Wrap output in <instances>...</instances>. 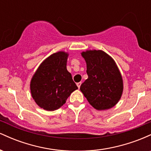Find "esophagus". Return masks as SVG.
I'll list each match as a JSON object with an SVG mask.
<instances>
[{"label": "esophagus", "instance_id": "esophagus-1", "mask_svg": "<svg viewBox=\"0 0 151 151\" xmlns=\"http://www.w3.org/2000/svg\"><path fill=\"white\" fill-rule=\"evenodd\" d=\"M81 82L80 81V82H78V83H77V86H78V88H80V86H81Z\"/></svg>", "mask_w": 151, "mask_h": 151}]
</instances>
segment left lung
<instances>
[{
	"mask_svg": "<svg viewBox=\"0 0 151 151\" xmlns=\"http://www.w3.org/2000/svg\"><path fill=\"white\" fill-rule=\"evenodd\" d=\"M81 55L86 61L88 75L81 91L96 110L114 107L124 90L122 76L115 61L102 50H86Z\"/></svg>",
	"mask_w": 151,
	"mask_h": 151,
	"instance_id": "8db88e82",
	"label": "left lung"
}]
</instances>
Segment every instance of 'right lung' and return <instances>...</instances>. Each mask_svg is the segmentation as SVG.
Masks as SVG:
<instances>
[{
	"label": "right lung",
	"mask_w": 151,
	"mask_h": 151,
	"mask_svg": "<svg viewBox=\"0 0 151 151\" xmlns=\"http://www.w3.org/2000/svg\"><path fill=\"white\" fill-rule=\"evenodd\" d=\"M69 54L54 53L43 61L30 81L32 97L40 108L55 111L65 104L70 95L78 89L67 70Z\"/></svg>",
	"instance_id": "right-lung-1"
}]
</instances>
